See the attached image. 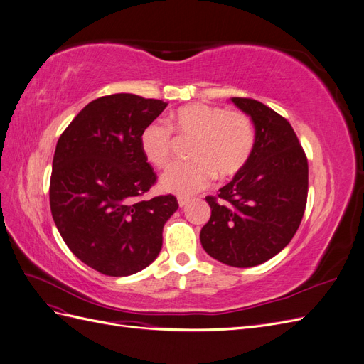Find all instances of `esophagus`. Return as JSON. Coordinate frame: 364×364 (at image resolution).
<instances>
[{
	"instance_id": "1",
	"label": "esophagus",
	"mask_w": 364,
	"mask_h": 364,
	"mask_svg": "<svg viewBox=\"0 0 364 364\" xmlns=\"http://www.w3.org/2000/svg\"><path fill=\"white\" fill-rule=\"evenodd\" d=\"M178 203H179V206H181V208H183L185 205H188V203H190V197L179 196V197H178Z\"/></svg>"
}]
</instances>
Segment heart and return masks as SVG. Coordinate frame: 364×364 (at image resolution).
Listing matches in <instances>:
<instances>
[{"instance_id":"obj_1","label":"heart","mask_w":364,"mask_h":364,"mask_svg":"<svg viewBox=\"0 0 364 364\" xmlns=\"http://www.w3.org/2000/svg\"><path fill=\"white\" fill-rule=\"evenodd\" d=\"M171 128L181 141H193L186 164H174L161 176V188L174 194H193L211 183L214 176L232 178L245 168L255 147V129L241 111L194 103L171 114ZM168 124L151 121L141 132L139 146L158 168L170 164L176 139Z\"/></svg>"}]
</instances>
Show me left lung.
<instances>
[{
    "instance_id": "left-lung-1",
    "label": "left lung",
    "mask_w": 364,
    "mask_h": 364,
    "mask_svg": "<svg viewBox=\"0 0 364 364\" xmlns=\"http://www.w3.org/2000/svg\"><path fill=\"white\" fill-rule=\"evenodd\" d=\"M255 126V147L245 168L206 196L209 222L200 243L232 267L266 262L287 246L299 228L308 196V161L291 124L253 98L232 97Z\"/></svg>"
}]
</instances>
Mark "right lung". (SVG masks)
<instances>
[{
  "label": "right lung",
  "mask_w": 364,
  "mask_h": 364,
  "mask_svg": "<svg viewBox=\"0 0 364 364\" xmlns=\"http://www.w3.org/2000/svg\"><path fill=\"white\" fill-rule=\"evenodd\" d=\"M165 107L135 94L105 95L86 105L58 141L53 220L74 255L107 277H129L155 261L164 225L179 208L171 194L141 200L158 178L139 136Z\"/></svg>",
  "instance_id": "right-lung-1"
}]
</instances>
